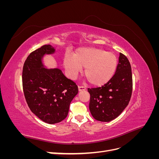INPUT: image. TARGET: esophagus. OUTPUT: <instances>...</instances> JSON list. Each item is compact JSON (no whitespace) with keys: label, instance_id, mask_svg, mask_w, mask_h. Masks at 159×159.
I'll use <instances>...</instances> for the list:
<instances>
[{"label":"esophagus","instance_id":"1","mask_svg":"<svg viewBox=\"0 0 159 159\" xmlns=\"http://www.w3.org/2000/svg\"><path fill=\"white\" fill-rule=\"evenodd\" d=\"M85 89H86V88L85 87H83V86H78V90H79V91H85Z\"/></svg>","mask_w":159,"mask_h":159}]
</instances>
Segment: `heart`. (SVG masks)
Listing matches in <instances>:
<instances>
[{
  "instance_id": "heart-1",
  "label": "heart",
  "mask_w": 159,
  "mask_h": 159,
  "mask_svg": "<svg viewBox=\"0 0 159 159\" xmlns=\"http://www.w3.org/2000/svg\"><path fill=\"white\" fill-rule=\"evenodd\" d=\"M117 60L112 52L95 48H85L77 51L74 56L66 55L64 66L70 78H75L84 68V74L88 82L101 86L111 79L116 70Z\"/></svg>"
}]
</instances>
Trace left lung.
I'll return each mask as SVG.
<instances>
[{
	"label": "left lung",
	"instance_id": "obj_1",
	"mask_svg": "<svg viewBox=\"0 0 159 159\" xmlns=\"http://www.w3.org/2000/svg\"><path fill=\"white\" fill-rule=\"evenodd\" d=\"M132 89L131 65L127 57L119 53L117 69L111 79L102 87L88 89L91 115L102 122H109L117 118L128 105Z\"/></svg>",
	"mask_w": 159,
	"mask_h": 159
}]
</instances>
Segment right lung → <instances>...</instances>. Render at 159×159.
<instances>
[{"instance_id":"right-lung-1","label":"right lung","mask_w":159,"mask_h":159,"mask_svg":"<svg viewBox=\"0 0 159 159\" xmlns=\"http://www.w3.org/2000/svg\"><path fill=\"white\" fill-rule=\"evenodd\" d=\"M56 52L48 44L28 56L22 71V85L31 111L48 124L60 123L68 114L70 103L78 93V86L59 68H48L44 57Z\"/></svg>"}]
</instances>
